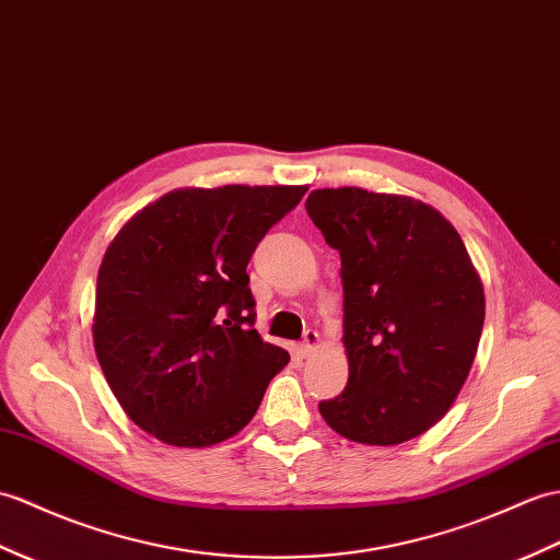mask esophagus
<instances>
[{"label":"esophagus","instance_id":"34e87169","mask_svg":"<svg viewBox=\"0 0 560 560\" xmlns=\"http://www.w3.org/2000/svg\"><path fill=\"white\" fill-rule=\"evenodd\" d=\"M317 346H319V334L315 329H307L305 336H303V341H301V355L310 358L317 350Z\"/></svg>","mask_w":560,"mask_h":560}]
</instances>
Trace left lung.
Wrapping results in <instances>:
<instances>
[{
  "mask_svg": "<svg viewBox=\"0 0 560 560\" xmlns=\"http://www.w3.org/2000/svg\"><path fill=\"white\" fill-rule=\"evenodd\" d=\"M305 210L341 255L348 384L319 402L341 436L394 446L456 400L485 324V289L451 221L406 195L312 190Z\"/></svg>",
  "mask_w": 560,
  "mask_h": 560,
  "instance_id": "obj_1",
  "label": "left lung"
}]
</instances>
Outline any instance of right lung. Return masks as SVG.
<instances>
[{
    "label": "right lung",
    "instance_id": "right-lung-1",
    "mask_svg": "<svg viewBox=\"0 0 560 560\" xmlns=\"http://www.w3.org/2000/svg\"><path fill=\"white\" fill-rule=\"evenodd\" d=\"M305 186L172 190L104 253L93 341L128 418L164 444H219L253 420L283 348L253 329L248 262Z\"/></svg>",
    "mask_w": 560,
    "mask_h": 560
}]
</instances>
